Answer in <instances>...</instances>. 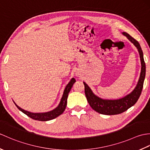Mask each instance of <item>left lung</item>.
<instances>
[{
	"instance_id": "1",
	"label": "left lung",
	"mask_w": 150,
	"mask_h": 150,
	"mask_svg": "<svg viewBox=\"0 0 150 150\" xmlns=\"http://www.w3.org/2000/svg\"><path fill=\"white\" fill-rule=\"evenodd\" d=\"M122 34L134 44L139 51L142 65L141 75H140L138 84L134 90L127 96L117 100L102 99L95 95L88 86L84 82L85 95L89 104L90 105L92 109L100 114L111 115H117L124 112L137 102L142 90L146 75V64L144 57H143L142 50L139 42L134 38L126 32H123Z\"/></svg>"
}]
</instances>
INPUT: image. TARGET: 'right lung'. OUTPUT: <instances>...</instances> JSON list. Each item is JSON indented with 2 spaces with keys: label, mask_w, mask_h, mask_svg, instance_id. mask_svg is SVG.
Here are the masks:
<instances>
[{
  "label": "right lung",
  "mask_w": 150,
  "mask_h": 150,
  "mask_svg": "<svg viewBox=\"0 0 150 150\" xmlns=\"http://www.w3.org/2000/svg\"><path fill=\"white\" fill-rule=\"evenodd\" d=\"M75 81H76L74 78L71 79V80L70 81V82L68 84V85L66 86L65 90L64 91L62 97L61 98V100H60V103L58 106V107L56 108L55 109H54L52 111H49V112L41 113H31V112H29V111L22 110V108L18 107L15 103H14L16 105V106L18 108V109L19 110H21L22 112H23L24 114H26V115L30 117V118H31V119H33L34 120H40V121H47V120H52L58 116L60 115L63 113L64 111L66 105H67V98H68V93L70 91V90H71L73 85L75 83Z\"/></svg>",
  "instance_id": "obj_1"
}]
</instances>
